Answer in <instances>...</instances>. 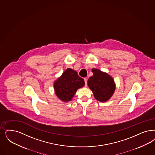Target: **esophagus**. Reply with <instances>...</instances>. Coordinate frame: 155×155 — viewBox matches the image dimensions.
<instances>
[{
    "label": "esophagus",
    "instance_id": "1",
    "mask_svg": "<svg viewBox=\"0 0 155 155\" xmlns=\"http://www.w3.org/2000/svg\"><path fill=\"white\" fill-rule=\"evenodd\" d=\"M84 81H85V86H87V78H84Z\"/></svg>",
    "mask_w": 155,
    "mask_h": 155
}]
</instances>
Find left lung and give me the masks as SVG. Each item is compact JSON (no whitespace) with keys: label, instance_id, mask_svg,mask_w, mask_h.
<instances>
[{"label":"left lung","instance_id":"obj_1","mask_svg":"<svg viewBox=\"0 0 155 155\" xmlns=\"http://www.w3.org/2000/svg\"><path fill=\"white\" fill-rule=\"evenodd\" d=\"M93 75L87 81V85L97 100L106 101L115 91V84L112 78L100 70L93 69Z\"/></svg>","mask_w":155,"mask_h":155}]
</instances>
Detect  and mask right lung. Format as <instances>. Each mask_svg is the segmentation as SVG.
I'll return each mask as SVG.
<instances>
[{
    "label": "right lung",
    "mask_w": 155,
    "mask_h": 155,
    "mask_svg": "<svg viewBox=\"0 0 155 155\" xmlns=\"http://www.w3.org/2000/svg\"><path fill=\"white\" fill-rule=\"evenodd\" d=\"M85 85L83 78L77 72L71 69H67L62 76L54 83V89L59 98L63 101H71L78 89Z\"/></svg>",
    "instance_id": "add662e5"
}]
</instances>
